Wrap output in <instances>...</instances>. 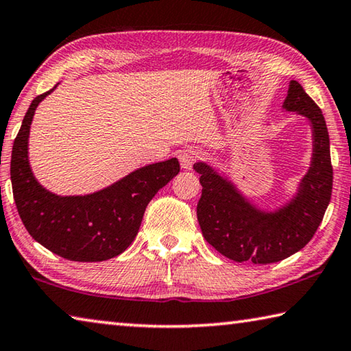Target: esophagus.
Masks as SVG:
<instances>
[{
    "label": "esophagus",
    "mask_w": 351,
    "mask_h": 351,
    "mask_svg": "<svg viewBox=\"0 0 351 351\" xmlns=\"http://www.w3.org/2000/svg\"><path fill=\"white\" fill-rule=\"evenodd\" d=\"M201 158V152L197 150V148L187 147L182 148V150L178 153V159H180V164L184 170H190L193 167V164L198 161Z\"/></svg>",
    "instance_id": "esophagus-1"
}]
</instances>
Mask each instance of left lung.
<instances>
[{
  "label": "left lung",
  "instance_id": "left-lung-1",
  "mask_svg": "<svg viewBox=\"0 0 351 351\" xmlns=\"http://www.w3.org/2000/svg\"><path fill=\"white\" fill-rule=\"evenodd\" d=\"M283 110L306 117L313 133L310 169L285 206L261 210L209 164L193 165L203 186L197 217L204 239L219 254L239 263H276L300 251L316 234L330 204L332 167L322 111L295 80L289 82Z\"/></svg>",
  "mask_w": 351,
  "mask_h": 351
}]
</instances>
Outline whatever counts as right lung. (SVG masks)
I'll return each instance as SVG.
<instances>
[{
	"label": "right lung",
	"instance_id": "1",
	"mask_svg": "<svg viewBox=\"0 0 351 351\" xmlns=\"http://www.w3.org/2000/svg\"><path fill=\"white\" fill-rule=\"evenodd\" d=\"M57 85L37 96L12 147L10 181L20 218L41 246L73 261H104L122 254L139 232L145 207L180 173L176 158L148 164L90 195L60 197L35 180L27 144L38 104Z\"/></svg>",
	"mask_w": 351,
	"mask_h": 351
}]
</instances>
